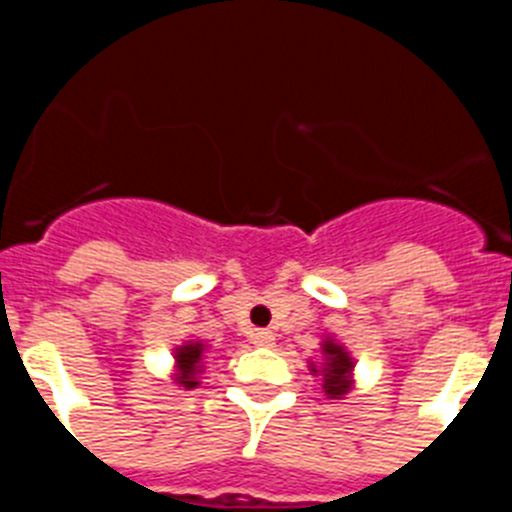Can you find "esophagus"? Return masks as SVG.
<instances>
[{"instance_id":"1","label":"esophagus","mask_w":512,"mask_h":512,"mask_svg":"<svg viewBox=\"0 0 512 512\" xmlns=\"http://www.w3.org/2000/svg\"><path fill=\"white\" fill-rule=\"evenodd\" d=\"M250 342L255 344V347H273L275 344V336L273 331H267V329H255L250 334Z\"/></svg>"}]
</instances>
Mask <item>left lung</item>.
<instances>
[{"label":"left lung","mask_w":512,"mask_h":512,"mask_svg":"<svg viewBox=\"0 0 512 512\" xmlns=\"http://www.w3.org/2000/svg\"><path fill=\"white\" fill-rule=\"evenodd\" d=\"M308 370L321 377V388L329 398L339 400L354 388V357L329 334L321 339V362H308Z\"/></svg>","instance_id":"8db88e82"}]
</instances>
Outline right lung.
<instances>
[{"instance_id": "right-lung-1", "label": "right lung", "mask_w": 512, "mask_h": 512, "mask_svg": "<svg viewBox=\"0 0 512 512\" xmlns=\"http://www.w3.org/2000/svg\"><path fill=\"white\" fill-rule=\"evenodd\" d=\"M206 349H209V344H204L201 339H188L173 349V375L170 377L183 390H193L201 385L199 377L204 375Z\"/></svg>"}]
</instances>
